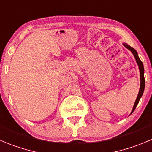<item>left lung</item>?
<instances>
[{"instance_id": "obj_1", "label": "left lung", "mask_w": 152, "mask_h": 152, "mask_svg": "<svg viewBox=\"0 0 152 152\" xmlns=\"http://www.w3.org/2000/svg\"><path fill=\"white\" fill-rule=\"evenodd\" d=\"M123 45L125 48H127L128 50H130L131 52H132V53L134 54V57H135L136 61H137V65H138L139 69H140V91H139L138 95H137V99H136V102H135V103H134V107H133L132 111H131V113H132L134 111V110L136 109V107H137V105L138 104L139 102H140V98L142 97V94H143L144 89H145V77H144V67H143V64H142V61L140 60V57H139L138 53H137V50H136L134 48H131L130 45H128L125 44V43H124Z\"/></svg>"}]
</instances>
